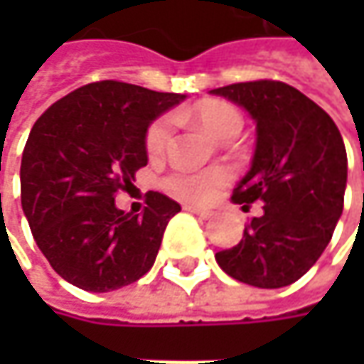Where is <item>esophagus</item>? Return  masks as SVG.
Wrapping results in <instances>:
<instances>
[{"mask_svg":"<svg viewBox=\"0 0 364 364\" xmlns=\"http://www.w3.org/2000/svg\"><path fill=\"white\" fill-rule=\"evenodd\" d=\"M188 213H192V215H196V217H200L203 220H208V218L213 217L215 213L213 210H208V208H198V206H192V204H188V206H184Z\"/></svg>","mask_w":364,"mask_h":364,"instance_id":"obj_1","label":"esophagus"}]
</instances>
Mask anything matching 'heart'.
<instances>
[{
    "label": "heart",
    "mask_w": 364,
    "mask_h": 364,
    "mask_svg": "<svg viewBox=\"0 0 364 364\" xmlns=\"http://www.w3.org/2000/svg\"><path fill=\"white\" fill-rule=\"evenodd\" d=\"M194 117L203 125V129L213 139H223L227 135H237L241 132V113L225 101H204L194 109ZM170 119L160 117L149 125L146 135V149L149 156H160L170 137ZM229 174L220 168L215 170H204V172H176L166 178V188L172 194L192 200V203H203L208 200L215 190L227 184Z\"/></svg>",
    "instance_id": "heart-1"
}]
</instances>
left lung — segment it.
Listing matches in <instances>:
<instances>
[{"mask_svg":"<svg viewBox=\"0 0 364 364\" xmlns=\"http://www.w3.org/2000/svg\"><path fill=\"white\" fill-rule=\"evenodd\" d=\"M210 95L243 107L255 121L249 172L232 203H263L239 243L215 259L231 277L275 289L298 282L324 253L343 215L346 149L330 115L279 80L220 87Z\"/></svg>","mask_w":364,"mask_h":364,"instance_id":"left-lung-1","label":"left lung"}]
</instances>
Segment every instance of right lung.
Returning <instances> with one entry per match:
<instances>
[{"label": "right lung", "instance_id": "add662e5", "mask_svg": "<svg viewBox=\"0 0 364 364\" xmlns=\"http://www.w3.org/2000/svg\"><path fill=\"white\" fill-rule=\"evenodd\" d=\"M186 95L101 80L68 92L36 121L20 168L21 208L52 269L85 291H111L146 275L180 204L147 192L123 213L115 192L147 164L151 121Z\"/></svg>", "mask_w": 364, "mask_h": 364}]
</instances>
